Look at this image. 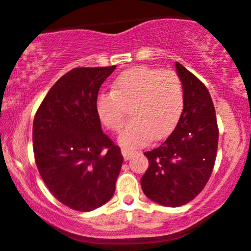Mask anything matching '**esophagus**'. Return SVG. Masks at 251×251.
<instances>
[{"instance_id": "esophagus-1", "label": "esophagus", "mask_w": 251, "mask_h": 251, "mask_svg": "<svg viewBox=\"0 0 251 251\" xmlns=\"http://www.w3.org/2000/svg\"><path fill=\"white\" fill-rule=\"evenodd\" d=\"M121 153H123L124 158H125L126 160L131 159V158L133 157V152H131V151H128V150H123L121 151Z\"/></svg>"}]
</instances>
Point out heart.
<instances>
[{"label":"heart","instance_id":"1","mask_svg":"<svg viewBox=\"0 0 251 251\" xmlns=\"http://www.w3.org/2000/svg\"><path fill=\"white\" fill-rule=\"evenodd\" d=\"M184 105V86L176 72L135 67L116 77L113 92L99 94L96 110L100 123L118 132L131 108L133 119L120 133L119 143L132 150L154 136L163 138L169 135L179 123Z\"/></svg>","mask_w":251,"mask_h":251}]
</instances>
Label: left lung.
<instances>
[{"mask_svg": "<svg viewBox=\"0 0 251 251\" xmlns=\"http://www.w3.org/2000/svg\"><path fill=\"white\" fill-rule=\"evenodd\" d=\"M185 105L174 131L160 146L145 152L148 169L141 186L148 199L167 207L190 202L211 176L218 147L215 106L205 84L179 62Z\"/></svg>", "mask_w": 251, "mask_h": 251, "instance_id": "1", "label": "left lung"}]
</instances>
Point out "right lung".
I'll return each mask as SVG.
<instances>
[{"mask_svg": "<svg viewBox=\"0 0 251 251\" xmlns=\"http://www.w3.org/2000/svg\"><path fill=\"white\" fill-rule=\"evenodd\" d=\"M116 66L81 67L48 92L33 123L36 167L50 193L67 207L89 212L113 198L124 157L101 131L96 101Z\"/></svg>", "mask_w": 251, "mask_h": 251, "instance_id": "add662e5", "label": "right lung"}]
</instances>
